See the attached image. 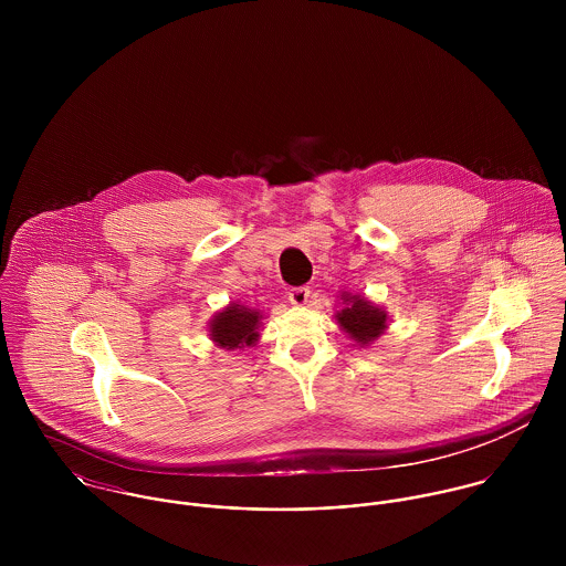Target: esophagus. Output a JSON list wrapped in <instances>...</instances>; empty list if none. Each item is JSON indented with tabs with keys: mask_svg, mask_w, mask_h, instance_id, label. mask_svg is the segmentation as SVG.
Returning a JSON list of instances; mask_svg holds the SVG:
<instances>
[{
	"mask_svg": "<svg viewBox=\"0 0 566 566\" xmlns=\"http://www.w3.org/2000/svg\"><path fill=\"white\" fill-rule=\"evenodd\" d=\"M310 294H312V290H310L307 285H301V287H294V290H290L287 298H290V303H292V305H307V301H310Z\"/></svg>",
	"mask_w": 566,
	"mask_h": 566,
	"instance_id": "esophagus-1",
	"label": "esophagus"
}]
</instances>
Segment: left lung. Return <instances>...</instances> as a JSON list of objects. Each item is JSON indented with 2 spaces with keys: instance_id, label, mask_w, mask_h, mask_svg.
<instances>
[{
  "instance_id": "obj_1",
  "label": "left lung",
  "mask_w": 566,
  "mask_h": 566,
  "mask_svg": "<svg viewBox=\"0 0 566 566\" xmlns=\"http://www.w3.org/2000/svg\"><path fill=\"white\" fill-rule=\"evenodd\" d=\"M344 303L346 307L337 314V323L355 342L368 344L384 333L388 318L379 307H375L373 303L359 296H353V298L346 296Z\"/></svg>"
}]
</instances>
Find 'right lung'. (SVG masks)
<instances>
[{
  "label": "right lung",
  "instance_id": "right-lung-1",
  "mask_svg": "<svg viewBox=\"0 0 566 566\" xmlns=\"http://www.w3.org/2000/svg\"><path fill=\"white\" fill-rule=\"evenodd\" d=\"M259 312L248 310L243 305H231L220 312L211 323V337L222 348H242L243 344L250 346L256 339L259 326Z\"/></svg>",
  "mask_w": 566,
  "mask_h": 566
}]
</instances>
